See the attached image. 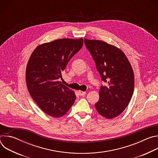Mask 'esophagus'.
Here are the masks:
<instances>
[{
    "label": "esophagus",
    "mask_w": 158,
    "mask_h": 158,
    "mask_svg": "<svg viewBox=\"0 0 158 158\" xmlns=\"http://www.w3.org/2000/svg\"><path fill=\"white\" fill-rule=\"evenodd\" d=\"M85 94H86V93L84 92V91H79V94L81 96H84Z\"/></svg>",
    "instance_id": "34e87169"
}]
</instances>
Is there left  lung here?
<instances>
[{
    "instance_id": "left-lung-1",
    "label": "left lung",
    "mask_w": 158,
    "mask_h": 158,
    "mask_svg": "<svg viewBox=\"0 0 158 158\" xmlns=\"http://www.w3.org/2000/svg\"><path fill=\"white\" fill-rule=\"evenodd\" d=\"M101 80L99 99L95 104L99 113L107 119L120 115L133 94L134 77L132 67L124 52L105 42L84 39Z\"/></svg>"
}]
</instances>
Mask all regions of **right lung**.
<instances>
[{"label":"right lung","mask_w":158,"mask_h":158,"mask_svg":"<svg viewBox=\"0 0 158 158\" xmlns=\"http://www.w3.org/2000/svg\"><path fill=\"white\" fill-rule=\"evenodd\" d=\"M83 39H61L39 46L28 61V91L38 106L54 118L64 116L76 100L73 91L58 79L71 59L82 48Z\"/></svg>","instance_id":"right-lung-1"}]
</instances>
